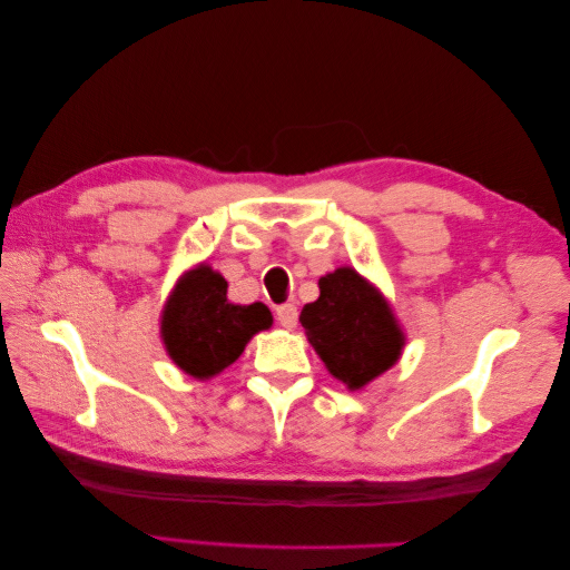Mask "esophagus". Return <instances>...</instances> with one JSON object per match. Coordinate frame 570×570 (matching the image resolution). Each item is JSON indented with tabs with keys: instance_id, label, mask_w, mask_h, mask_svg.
I'll use <instances>...</instances> for the list:
<instances>
[{
	"instance_id": "obj_1",
	"label": "esophagus",
	"mask_w": 570,
	"mask_h": 570,
	"mask_svg": "<svg viewBox=\"0 0 570 570\" xmlns=\"http://www.w3.org/2000/svg\"><path fill=\"white\" fill-rule=\"evenodd\" d=\"M275 318L283 328H295L297 325V307L293 303H283L275 307Z\"/></svg>"
}]
</instances>
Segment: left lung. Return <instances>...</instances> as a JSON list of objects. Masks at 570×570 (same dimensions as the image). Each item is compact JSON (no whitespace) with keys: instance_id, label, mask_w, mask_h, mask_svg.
Listing matches in <instances>:
<instances>
[{"instance_id":"1","label":"left lung","mask_w":570,"mask_h":570,"mask_svg":"<svg viewBox=\"0 0 570 570\" xmlns=\"http://www.w3.org/2000/svg\"><path fill=\"white\" fill-rule=\"evenodd\" d=\"M318 287V301L301 313L307 341L335 379L363 389L394 366L404 346L394 313L351 267L321 277Z\"/></svg>"}]
</instances>
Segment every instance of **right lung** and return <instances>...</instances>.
Here are the masks:
<instances>
[{
	"mask_svg": "<svg viewBox=\"0 0 570 570\" xmlns=\"http://www.w3.org/2000/svg\"><path fill=\"white\" fill-rule=\"evenodd\" d=\"M273 325L263 303L235 305L227 283L212 267L191 269L164 311L161 335L176 366L194 379H209L232 366L257 331Z\"/></svg>",
	"mask_w": 570,
	"mask_h": 570,
	"instance_id": "obj_1",
	"label": "right lung"
}]
</instances>
